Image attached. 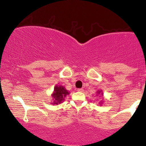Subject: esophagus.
Masks as SVG:
<instances>
[{
  "mask_svg": "<svg viewBox=\"0 0 146 146\" xmlns=\"http://www.w3.org/2000/svg\"><path fill=\"white\" fill-rule=\"evenodd\" d=\"M77 91H79V92H83V91H84V90H83L82 88H79V89H78Z\"/></svg>",
  "mask_w": 146,
  "mask_h": 146,
  "instance_id": "esophagus-1",
  "label": "esophagus"
}]
</instances>
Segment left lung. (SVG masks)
<instances>
[{"label": "left lung", "mask_w": 146, "mask_h": 146, "mask_svg": "<svg viewBox=\"0 0 146 146\" xmlns=\"http://www.w3.org/2000/svg\"><path fill=\"white\" fill-rule=\"evenodd\" d=\"M100 91H98V94H99V93H100Z\"/></svg>", "instance_id": "8db88e82"}]
</instances>
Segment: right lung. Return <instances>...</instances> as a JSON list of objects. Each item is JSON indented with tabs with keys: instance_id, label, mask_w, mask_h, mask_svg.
I'll return each instance as SVG.
<instances>
[{
	"instance_id": "1",
	"label": "right lung",
	"mask_w": 146,
	"mask_h": 146,
	"mask_svg": "<svg viewBox=\"0 0 146 146\" xmlns=\"http://www.w3.org/2000/svg\"><path fill=\"white\" fill-rule=\"evenodd\" d=\"M68 94V91L63 86H56L54 89V93L52 95L54 98V104L57 105L59 103H61Z\"/></svg>"
}]
</instances>
